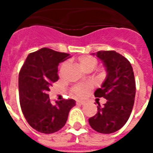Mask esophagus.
<instances>
[{
  "mask_svg": "<svg viewBox=\"0 0 153 153\" xmlns=\"http://www.w3.org/2000/svg\"><path fill=\"white\" fill-rule=\"evenodd\" d=\"M76 103L77 104H79V105H84V104H85V102H83V101H77Z\"/></svg>",
  "mask_w": 153,
  "mask_h": 153,
  "instance_id": "esophagus-1",
  "label": "esophagus"
}]
</instances>
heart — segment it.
Returning <instances> with one entry per match:
<instances>
[{
    "instance_id": "heart-1",
    "label": "heart",
    "mask_w": 153,
    "mask_h": 153,
    "mask_svg": "<svg viewBox=\"0 0 153 153\" xmlns=\"http://www.w3.org/2000/svg\"><path fill=\"white\" fill-rule=\"evenodd\" d=\"M97 61L95 58H93L92 56H82L79 59V65L81 67V69L83 70L84 71L87 70H93L96 67ZM66 64H63L62 68L65 66ZM89 88V86H83V85H79L74 88V89L73 90V93L75 94L76 96L83 97L85 93H86L87 90Z\"/></svg>"
}]
</instances>
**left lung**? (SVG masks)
<instances>
[{"label": "left lung", "instance_id": "obj_1", "mask_svg": "<svg viewBox=\"0 0 153 153\" xmlns=\"http://www.w3.org/2000/svg\"><path fill=\"white\" fill-rule=\"evenodd\" d=\"M96 56L106 68V77L94 96L107 102L102 107L97 106V113L88 122L97 132L111 134L121 128L130 116L136 93L134 74L129 61L115 51H100Z\"/></svg>", "mask_w": 153, "mask_h": 153}]
</instances>
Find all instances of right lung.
<instances>
[{"instance_id":"add662e5","label":"right lung","mask_w":153,"mask_h":153,"mask_svg":"<svg viewBox=\"0 0 153 153\" xmlns=\"http://www.w3.org/2000/svg\"><path fill=\"white\" fill-rule=\"evenodd\" d=\"M70 54L42 48L26 58L19 74V92L22 112L29 125L43 134L59 131L66 123L73 99L50 102V87L59 79L58 65Z\"/></svg>"}]
</instances>
